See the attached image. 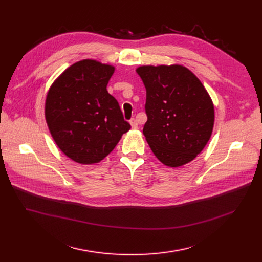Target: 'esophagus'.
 <instances>
[{"label": "esophagus", "mask_w": 262, "mask_h": 262, "mask_svg": "<svg viewBox=\"0 0 262 262\" xmlns=\"http://www.w3.org/2000/svg\"><path fill=\"white\" fill-rule=\"evenodd\" d=\"M130 124H131V127H132V129H138V126H139V123H138V120H136V119L132 118V119L130 120Z\"/></svg>", "instance_id": "34e87169"}]
</instances>
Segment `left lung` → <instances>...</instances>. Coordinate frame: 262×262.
<instances>
[{
	"instance_id": "1",
	"label": "left lung",
	"mask_w": 262,
	"mask_h": 262,
	"mask_svg": "<svg viewBox=\"0 0 262 262\" xmlns=\"http://www.w3.org/2000/svg\"><path fill=\"white\" fill-rule=\"evenodd\" d=\"M146 89L143 133L157 159L168 167L193 161L209 142L214 105L203 83L178 64L140 66Z\"/></svg>"
}]
</instances>
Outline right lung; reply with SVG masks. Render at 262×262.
<instances>
[{
  "label": "right lung",
  "instance_id": "1",
  "mask_svg": "<svg viewBox=\"0 0 262 262\" xmlns=\"http://www.w3.org/2000/svg\"><path fill=\"white\" fill-rule=\"evenodd\" d=\"M115 67L83 59L61 72L46 97L45 117L60 151L83 165L110 155L130 123L106 91Z\"/></svg>",
  "mask_w": 262,
  "mask_h": 262
}]
</instances>
